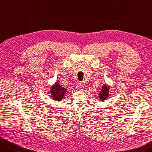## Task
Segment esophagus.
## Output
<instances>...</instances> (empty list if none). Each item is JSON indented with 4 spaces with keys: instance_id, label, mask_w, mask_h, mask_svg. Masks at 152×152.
<instances>
[{
    "instance_id": "obj_1",
    "label": "esophagus",
    "mask_w": 152,
    "mask_h": 152,
    "mask_svg": "<svg viewBox=\"0 0 152 152\" xmlns=\"http://www.w3.org/2000/svg\"><path fill=\"white\" fill-rule=\"evenodd\" d=\"M77 88L79 89H82L83 88V83H81V82H79L77 83Z\"/></svg>"
}]
</instances>
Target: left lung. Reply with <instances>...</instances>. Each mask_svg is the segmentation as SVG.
<instances>
[{"instance_id": "obj_1", "label": "left lung", "mask_w": 152, "mask_h": 152, "mask_svg": "<svg viewBox=\"0 0 152 152\" xmlns=\"http://www.w3.org/2000/svg\"><path fill=\"white\" fill-rule=\"evenodd\" d=\"M108 94H109V87L106 85H103V86L102 87L100 93L99 94V99H100L102 101L106 100V99L108 98Z\"/></svg>"}]
</instances>
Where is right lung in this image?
Here are the masks:
<instances>
[{"instance_id":"right-lung-1","label":"right lung","mask_w":152,"mask_h":152,"mask_svg":"<svg viewBox=\"0 0 152 152\" xmlns=\"http://www.w3.org/2000/svg\"><path fill=\"white\" fill-rule=\"evenodd\" d=\"M66 89L60 85L58 82H56L54 86L51 87V97L54 100L61 101L63 98L64 94H66Z\"/></svg>"}]
</instances>
